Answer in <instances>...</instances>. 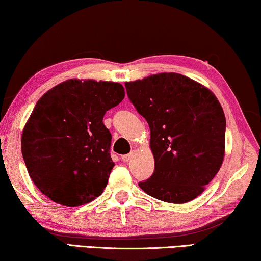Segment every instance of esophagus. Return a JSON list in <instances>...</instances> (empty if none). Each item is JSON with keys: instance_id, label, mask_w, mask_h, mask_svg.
I'll return each mask as SVG.
<instances>
[{"instance_id": "obj_1", "label": "esophagus", "mask_w": 261, "mask_h": 261, "mask_svg": "<svg viewBox=\"0 0 261 261\" xmlns=\"http://www.w3.org/2000/svg\"><path fill=\"white\" fill-rule=\"evenodd\" d=\"M133 154H134V153H133V152H132V153H129V154H124V155H122V156H121V159H122L124 163H127V162H129V160H130V158H132V156H133Z\"/></svg>"}]
</instances>
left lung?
Masks as SVG:
<instances>
[{
	"mask_svg": "<svg viewBox=\"0 0 261 261\" xmlns=\"http://www.w3.org/2000/svg\"><path fill=\"white\" fill-rule=\"evenodd\" d=\"M151 129L154 172L139 183L167 203L190 202L219 172L226 148V116L212 90L176 72L124 83Z\"/></svg>",
	"mask_w": 261,
	"mask_h": 261,
	"instance_id": "obj_1",
	"label": "left lung"
}]
</instances>
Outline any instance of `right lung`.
Here are the masks:
<instances>
[{
    "label": "right lung",
    "instance_id": "1",
    "mask_svg": "<svg viewBox=\"0 0 261 261\" xmlns=\"http://www.w3.org/2000/svg\"><path fill=\"white\" fill-rule=\"evenodd\" d=\"M123 97L115 82L67 80L37 102L21 151L31 179L53 202L80 206L102 194L115 165L103 116Z\"/></svg>",
    "mask_w": 261,
    "mask_h": 261
}]
</instances>
